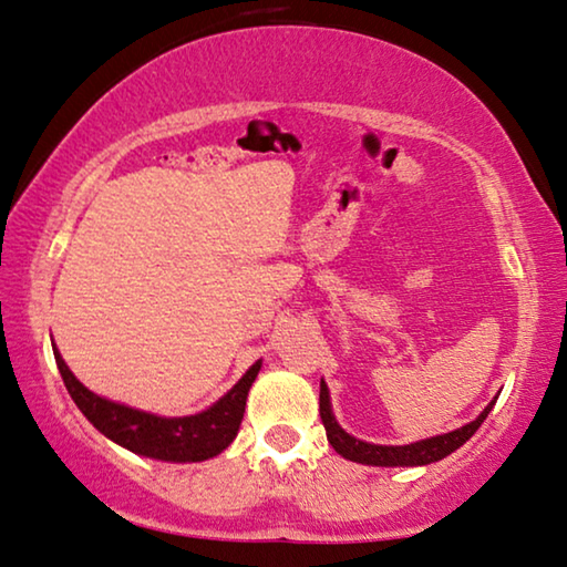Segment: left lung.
I'll use <instances>...</instances> for the list:
<instances>
[{
    "instance_id": "8db88e82",
    "label": "left lung",
    "mask_w": 567,
    "mask_h": 567,
    "mask_svg": "<svg viewBox=\"0 0 567 567\" xmlns=\"http://www.w3.org/2000/svg\"><path fill=\"white\" fill-rule=\"evenodd\" d=\"M497 402V396L485 406L475 422H470L460 430L447 432V434H437V437L422 440V442H412V444H402V447H394V444H369L361 442L357 437H351L349 432H344L337 422V416L331 412V399H329V386L323 384L321 379V392H319V414L321 422L327 426V440L331 442V447L337 450L341 457L359 462V465H374V467H420V465H432V462H440L452 454L454 450H460L472 434L480 430V424L485 422V416L493 410V404Z\"/></svg>"
}]
</instances>
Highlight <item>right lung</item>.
<instances>
[{
  "label": "right lung",
  "instance_id": "add662e5",
  "mask_svg": "<svg viewBox=\"0 0 567 567\" xmlns=\"http://www.w3.org/2000/svg\"><path fill=\"white\" fill-rule=\"evenodd\" d=\"M52 351L64 386H68L74 404L80 406V412L87 416L92 426L105 434L107 440L117 442L120 447L163 462H203L226 450L236 440L246 412L248 389L258 377V369H261V361H256L238 379V384L228 394H223L216 404L208 406L206 412L190 416H157L90 392L64 364L58 347H52Z\"/></svg>",
  "mask_w": 567,
  "mask_h": 567
}]
</instances>
